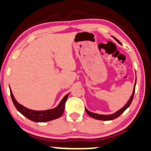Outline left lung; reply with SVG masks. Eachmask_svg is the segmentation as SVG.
Listing matches in <instances>:
<instances>
[{
  "label": "left lung",
  "mask_w": 151,
  "mask_h": 151,
  "mask_svg": "<svg viewBox=\"0 0 151 151\" xmlns=\"http://www.w3.org/2000/svg\"><path fill=\"white\" fill-rule=\"evenodd\" d=\"M114 38L116 40V41L119 44H121V42H119V41L117 40L116 38ZM136 81H137V79H136ZM136 81H135V83H134V89H133V92H132V94L131 96L130 99H129V101L128 103H127V104L125 105L124 107H122L121 109H119V111H117L116 112H115L114 114H110V115H102V114H96V113H93L91 112V111H90L88 110L87 108H85V110H86V112L90 116H91L92 118L95 119H98V120H102V121H109V120H113V119H116L118 118V117L120 116V115L122 114V113L126 109L128 108V107L130 106L131 103H132V100H133V97H134V91H135V85H136Z\"/></svg>",
  "instance_id": "8db88e82"
}]
</instances>
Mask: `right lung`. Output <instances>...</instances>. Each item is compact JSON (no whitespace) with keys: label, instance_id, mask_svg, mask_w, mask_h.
Instances as JSON below:
<instances>
[{"label":"right lung","instance_id":"obj_1","mask_svg":"<svg viewBox=\"0 0 151 151\" xmlns=\"http://www.w3.org/2000/svg\"><path fill=\"white\" fill-rule=\"evenodd\" d=\"M10 95L15 107L23 116H25L26 118H28L31 121H35V122H46V121H49L60 118L63 114L64 108H65L66 101L68 99L69 93L66 94L63 98V99L60 102V104L55 108L44 111L32 110V109H28L24 106H23V105H20L18 102L16 101L11 89Z\"/></svg>","mask_w":151,"mask_h":151}]
</instances>
